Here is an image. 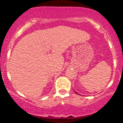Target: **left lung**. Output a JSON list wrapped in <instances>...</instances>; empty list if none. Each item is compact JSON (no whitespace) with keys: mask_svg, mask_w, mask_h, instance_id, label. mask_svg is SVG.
I'll return each instance as SVG.
<instances>
[{"mask_svg":"<svg viewBox=\"0 0 123 123\" xmlns=\"http://www.w3.org/2000/svg\"><path fill=\"white\" fill-rule=\"evenodd\" d=\"M74 91H75V90H74ZM75 93H76V92H75Z\"/></svg>","mask_w":123,"mask_h":123,"instance_id":"1","label":"left lung"}]
</instances>
